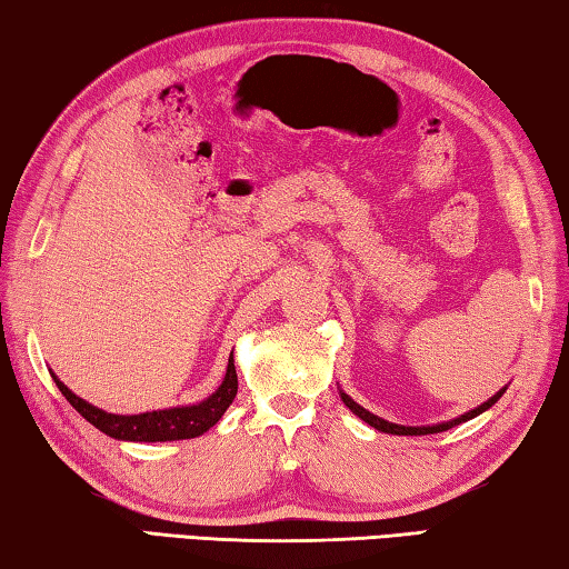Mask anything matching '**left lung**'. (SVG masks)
Segmentation results:
<instances>
[{"instance_id":"1","label":"left lung","mask_w":569,"mask_h":569,"mask_svg":"<svg viewBox=\"0 0 569 569\" xmlns=\"http://www.w3.org/2000/svg\"><path fill=\"white\" fill-rule=\"evenodd\" d=\"M505 395V387L500 392H497L495 397H490V400L487 402H482L480 407H475V410H470V412H465V415H460L457 417V420H450V422H442V425H432V427H405V425H395V422H387V420H382V417H377V415H372V412H367L365 407H360L357 405L350 395H345L342 390H340V397H342V402L350 407V410L360 417V420H365L367 425L370 427H375V430H380V432H387V435H435V432H445V430H450V427H455V425H462V422H467V420H472V417H477V415H482L485 410H490V407L500 400V397Z\"/></svg>"}]
</instances>
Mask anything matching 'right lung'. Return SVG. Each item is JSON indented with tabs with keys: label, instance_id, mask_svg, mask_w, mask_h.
<instances>
[{
	"label": "right lung",
	"instance_id": "obj_1",
	"mask_svg": "<svg viewBox=\"0 0 569 569\" xmlns=\"http://www.w3.org/2000/svg\"><path fill=\"white\" fill-rule=\"evenodd\" d=\"M54 377V375H52ZM59 392L67 397V402L84 417L89 425H94L97 430L114 437V440H129V442H172V440H192V437L204 435L209 427L219 422V417L227 412V407L232 405L237 395V370L234 360L229 355L227 375L222 385L207 397V400L197 405H182V407H169V410H154L142 415H112L99 410V407L84 402L82 397H77L64 382H59Z\"/></svg>",
	"mask_w": 569,
	"mask_h": 569
}]
</instances>
